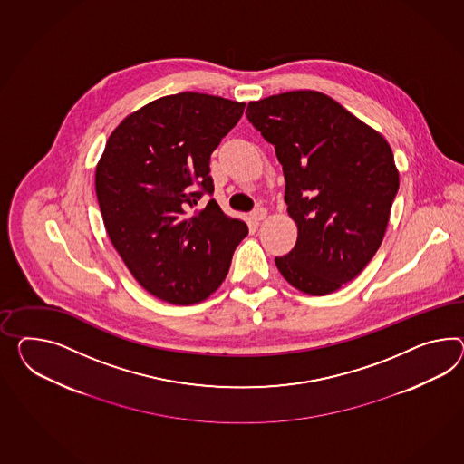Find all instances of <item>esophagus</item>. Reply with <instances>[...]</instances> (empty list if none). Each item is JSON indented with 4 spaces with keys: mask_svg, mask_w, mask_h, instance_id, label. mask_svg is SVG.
I'll return each instance as SVG.
<instances>
[{
    "mask_svg": "<svg viewBox=\"0 0 464 464\" xmlns=\"http://www.w3.org/2000/svg\"><path fill=\"white\" fill-rule=\"evenodd\" d=\"M266 215H267V210H266L264 207H257V208H254V210H252L250 217H252V220H256V222H261V220L266 218Z\"/></svg>",
    "mask_w": 464,
    "mask_h": 464,
    "instance_id": "1",
    "label": "esophagus"
}]
</instances>
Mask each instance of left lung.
Segmentation results:
<instances>
[{
	"label": "left lung",
	"instance_id": "1",
	"mask_svg": "<svg viewBox=\"0 0 464 464\" xmlns=\"http://www.w3.org/2000/svg\"><path fill=\"white\" fill-rule=\"evenodd\" d=\"M247 120L283 165L295 249L276 257L289 285L323 296L365 269L379 250L399 171L383 136L314 91L271 95L247 106Z\"/></svg>",
	"mask_w": 464,
	"mask_h": 464
}]
</instances>
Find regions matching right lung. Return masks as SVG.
<instances>
[{"label": "right lung", "mask_w": 464, "mask_h": 464, "mask_svg": "<svg viewBox=\"0 0 464 464\" xmlns=\"http://www.w3.org/2000/svg\"><path fill=\"white\" fill-rule=\"evenodd\" d=\"M244 102L181 92L156 99L112 131L95 169L107 236L134 279L173 304L210 296L249 228L214 198L210 155Z\"/></svg>", "instance_id": "add662e5"}]
</instances>
